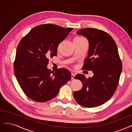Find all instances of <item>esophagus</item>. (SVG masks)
<instances>
[{"label": "esophagus", "instance_id": "obj_1", "mask_svg": "<svg viewBox=\"0 0 132 132\" xmlns=\"http://www.w3.org/2000/svg\"><path fill=\"white\" fill-rule=\"evenodd\" d=\"M75 75L72 73V74H71V79H75Z\"/></svg>", "mask_w": 132, "mask_h": 132}]
</instances>
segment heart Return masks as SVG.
Segmentation results:
<instances>
[{
  "instance_id": "b5f03b06",
  "label": "heart",
  "mask_w": 132,
  "mask_h": 132,
  "mask_svg": "<svg viewBox=\"0 0 132 132\" xmlns=\"http://www.w3.org/2000/svg\"><path fill=\"white\" fill-rule=\"evenodd\" d=\"M82 37H76L74 39H82Z\"/></svg>"
}]
</instances>
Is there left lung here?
<instances>
[{
	"label": "left lung",
	"instance_id": "1",
	"mask_svg": "<svg viewBox=\"0 0 132 132\" xmlns=\"http://www.w3.org/2000/svg\"><path fill=\"white\" fill-rule=\"evenodd\" d=\"M86 37L89 44L88 56L82 69L93 71V77L78 74L75 79L82 82L80 90L75 92L76 102L86 108H95L108 101L115 92L122 70L117 46L112 37L104 31L87 28L77 32Z\"/></svg>",
	"mask_w": 132,
	"mask_h": 132
}]
</instances>
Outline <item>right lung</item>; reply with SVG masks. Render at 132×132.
<instances>
[{"mask_svg":"<svg viewBox=\"0 0 132 132\" xmlns=\"http://www.w3.org/2000/svg\"><path fill=\"white\" fill-rule=\"evenodd\" d=\"M73 28L54 24L38 25L23 37L18 45L14 63L15 75L23 93L32 100L43 103L57 95L71 78L65 69H47L49 59L57 55V47Z\"/></svg>","mask_w":132,"mask_h":132,"instance_id":"1","label":"right lung"}]
</instances>
